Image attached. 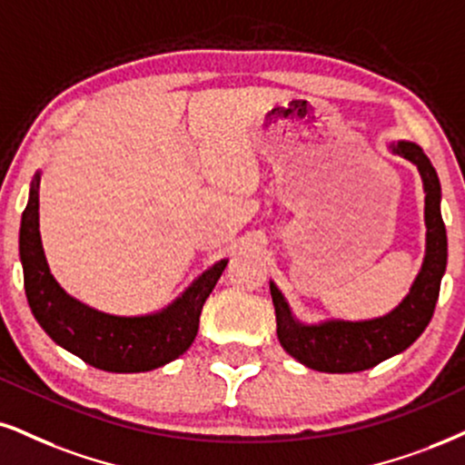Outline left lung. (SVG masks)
<instances>
[{"instance_id":"1","label":"left lung","mask_w":465,"mask_h":465,"mask_svg":"<svg viewBox=\"0 0 465 465\" xmlns=\"http://www.w3.org/2000/svg\"><path fill=\"white\" fill-rule=\"evenodd\" d=\"M394 153L416 163L425 183V222H427V256L422 262L410 295L381 319L360 321H330L321 325L297 323L286 306L284 297L272 284V300L276 308V323L280 345L308 369L323 372H358L377 366L408 349L425 331L433 317L440 295V282L446 272V228L440 213L438 172L411 142H399Z\"/></svg>"}]
</instances>
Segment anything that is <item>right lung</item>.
<instances>
[{
  "label": "right lung",
  "mask_w": 465,
  "mask_h": 465,
  "mask_svg": "<svg viewBox=\"0 0 465 465\" xmlns=\"http://www.w3.org/2000/svg\"><path fill=\"white\" fill-rule=\"evenodd\" d=\"M19 254L27 303L40 328L84 362L110 372L153 371L185 353L198 334L206 297L228 265V261L217 262L159 314L112 317L93 311L60 289L45 261L38 232V174L21 217Z\"/></svg>",
  "instance_id": "right-lung-1"
}]
</instances>
